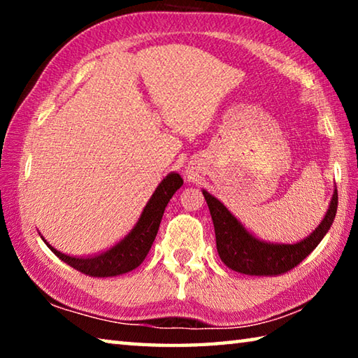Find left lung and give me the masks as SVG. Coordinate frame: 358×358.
I'll return each instance as SVG.
<instances>
[{"instance_id":"8db88e82","label":"left lung","mask_w":358,"mask_h":358,"mask_svg":"<svg viewBox=\"0 0 358 358\" xmlns=\"http://www.w3.org/2000/svg\"><path fill=\"white\" fill-rule=\"evenodd\" d=\"M202 192L213 220L216 250L221 260L238 273L256 276H276L295 268L322 241L331 227L338 208V191L335 189L329 211L310 237L294 245L266 243L252 237L216 197L205 189Z\"/></svg>"}]
</instances>
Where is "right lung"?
Listing matches in <instances>:
<instances>
[{
  "mask_svg": "<svg viewBox=\"0 0 358 358\" xmlns=\"http://www.w3.org/2000/svg\"><path fill=\"white\" fill-rule=\"evenodd\" d=\"M183 185V180L178 173H169L156 187L153 196L150 197L148 203L145 205L141 217H138L134 229L126 237L115 245L110 250L98 254L93 257H72L57 251L55 248L47 243V246L57 254V256L71 265L72 268L82 271L83 275L94 278H107L128 273V271L137 268L150 251L151 245L156 238L159 224L164 215L169 201L177 189Z\"/></svg>",
  "mask_w": 358,
  "mask_h": 358,
  "instance_id": "1",
  "label": "right lung"
}]
</instances>
